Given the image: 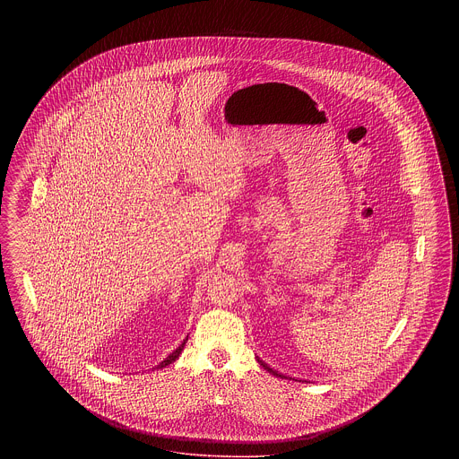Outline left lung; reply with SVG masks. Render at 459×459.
Wrapping results in <instances>:
<instances>
[{
  "mask_svg": "<svg viewBox=\"0 0 459 459\" xmlns=\"http://www.w3.org/2000/svg\"><path fill=\"white\" fill-rule=\"evenodd\" d=\"M258 363H260V365H262V367H263V368H264V370L270 371V373H272V375H275V377H281V378H285L284 375H281V373H277V371L272 370V368H270V367H268V365H266V363H263L262 359H258Z\"/></svg>",
  "mask_w": 459,
  "mask_h": 459,
  "instance_id": "1",
  "label": "left lung"
}]
</instances>
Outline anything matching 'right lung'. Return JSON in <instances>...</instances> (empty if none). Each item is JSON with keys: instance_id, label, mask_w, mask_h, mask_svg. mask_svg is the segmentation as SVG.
<instances>
[{"instance_id": "add662e5", "label": "right lung", "mask_w": 459, "mask_h": 459, "mask_svg": "<svg viewBox=\"0 0 459 459\" xmlns=\"http://www.w3.org/2000/svg\"><path fill=\"white\" fill-rule=\"evenodd\" d=\"M186 342H187V337H186V339H184V342H182V344H180V346H178L177 350L172 351V352H170V354H169V356H167V358H165V359H163V361H161L160 365H156L153 370H160V368H165V367H169L170 363H174L175 359H177V358L180 356V352L184 351V346H186Z\"/></svg>"}]
</instances>
